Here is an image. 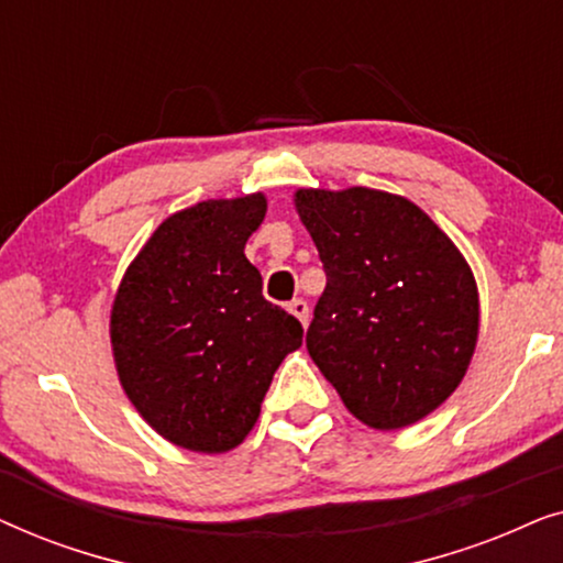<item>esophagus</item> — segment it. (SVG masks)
Wrapping results in <instances>:
<instances>
[{"label":"esophagus","mask_w":563,"mask_h":563,"mask_svg":"<svg viewBox=\"0 0 563 563\" xmlns=\"http://www.w3.org/2000/svg\"><path fill=\"white\" fill-rule=\"evenodd\" d=\"M289 312L295 314V318L302 322V325H307V322H310V305H307L305 299H291Z\"/></svg>","instance_id":"1"}]
</instances>
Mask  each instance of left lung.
<instances>
[{
    "mask_svg": "<svg viewBox=\"0 0 563 563\" xmlns=\"http://www.w3.org/2000/svg\"><path fill=\"white\" fill-rule=\"evenodd\" d=\"M295 202L328 279L307 351L361 422L412 426L466 374L479 333L472 268L402 197L299 189Z\"/></svg>",
    "mask_w": 563,
    "mask_h": 563,
    "instance_id": "left-lung-1",
    "label": "left lung"
}]
</instances>
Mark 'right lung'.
Segmentation results:
<instances>
[{"mask_svg":"<svg viewBox=\"0 0 563 563\" xmlns=\"http://www.w3.org/2000/svg\"><path fill=\"white\" fill-rule=\"evenodd\" d=\"M266 199H207L161 222L114 297L110 333L130 402L181 449H235L256 426L302 322L264 297L245 241Z\"/></svg>","mask_w":563,"mask_h":563,"instance_id":"add662e5","label":"right lung"}]
</instances>
